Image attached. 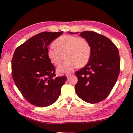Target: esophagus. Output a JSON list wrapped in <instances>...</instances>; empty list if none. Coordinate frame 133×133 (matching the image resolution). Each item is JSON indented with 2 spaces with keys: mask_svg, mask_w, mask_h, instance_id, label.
<instances>
[{
  "mask_svg": "<svg viewBox=\"0 0 133 133\" xmlns=\"http://www.w3.org/2000/svg\"><path fill=\"white\" fill-rule=\"evenodd\" d=\"M73 75V74L72 73H67L66 74V77L68 78V77H70V76Z\"/></svg>",
  "mask_w": 133,
  "mask_h": 133,
  "instance_id": "34e87169",
  "label": "esophagus"
}]
</instances>
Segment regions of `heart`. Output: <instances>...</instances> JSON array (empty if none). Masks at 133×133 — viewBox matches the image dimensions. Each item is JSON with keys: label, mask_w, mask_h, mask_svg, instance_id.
<instances>
[{"label": "heart", "mask_w": 133, "mask_h": 133, "mask_svg": "<svg viewBox=\"0 0 133 133\" xmlns=\"http://www.w3.org/2000/svg\"><path fill=\"white\" fill-rule=\"evenodd\" d=\"M54 46L48 49V56L52 63L57 66L66 56V61L58 66V73L71 72L74 69L83 67L90 59L91 48L89 42L83 37L71 35H64L57 38Z\"/></svg>", "instance_id": "b5f03b06"}]
</instances>
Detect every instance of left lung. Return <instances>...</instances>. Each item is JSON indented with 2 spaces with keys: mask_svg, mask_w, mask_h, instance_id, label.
Segmentation results:
<instances>
[{
  "mask_svg": "<svg viewBox=\"0 0 133 133\" xmlns=\"http://www.w3.org/2000/svg\"><path fill=\"white\" fill-rule=\"evenodd\" d=\"M80 36L89 42L91 54L88 63L76 71L75 90L82 100L94 104L104 100L114 87L120 73V57L116 45L104 36L92 31H83Z\"/></svg>",
  "mask_w": 133,
  "mask_h": 133,
  "instance_id": "1",
  "label": "left lung"
}]
</instances>
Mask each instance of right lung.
Wrapping results in <instances>:
<instances>
[{
	"label": "right lung",
	"instance_id": "add662e5",
	"mask_svg": "<svg viewBox=\"0 0 133 133\" xmlns=\"http://www.w3.org/2000/svg\"><path fill=\"white\" fill-rule=\"evenodd\" d=\"M63 33H40L17 47L13 54V80L22 96L32 105L48 107L60 95L67 77H55V68L48 56V47Z\"/></svg>",
	"mask_w": 133,
	"mask_h": 133
}]
</instances>
